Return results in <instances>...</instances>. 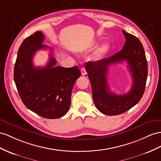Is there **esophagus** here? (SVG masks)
<instances>
[{
  "instance_id": "esophagus-1",
  "label": "esophagus",
  "mask_w": 161,
  "mask_h": 161,
  "mask_svg": "<svg viewBox=\"0 0 161 161\" xmlns=\"http://www.w3.org/2000/svg\"><path fill=\"white\" fill-rule=\"evenodd\" d=\"M81 75H85L86 73V69L84 68V67H82L81 69Z\"/></svg>"
}]
</instances>
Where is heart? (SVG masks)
Here are the masks:
<instances>
[{"instance_id": "1", "label": "heart", "mask_w": 161, "mask_h": 161, "mask_svg": "<svg viewBox=\"0 0 161 161\" xmlns=\"http://www.w3.org/2000/svg\"><path fill=\"white\" fill-rule=\"evenodd\" d=\"M107 48H108V45L105 44V45H103V46H102L101 50H102V51H105V50H106Z\"/></svg>"}]
</instances>
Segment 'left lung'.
Listing matches in <instances>:
<instances>
[{"instance_id": "obj_1", "label": "left lung", "mask_w": 161, "mask_h": 161, "mask_svg": "<svg viewBox=\"0 0 161 161\" xmlns=\"http://www.w3.org/2000/svg\"><path fill=\"white\" fill-rule=\"evenodd\" d=\"M122 32L126 42L122 50L108 58L86 64L94 104L99 112L108 116L123 114L137 104L143 97L146 84L147 63L143 45L135 36L125 31ZM125 60L133 77V85L127 94L118 96L110 92L106 75L111 65Z\"/></svg>"}]
</instances>
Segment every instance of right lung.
<instances>
[{"instance_id":"obj_1","label":"right lung","mask_w":161,"mask_h":161,"mask_svg":"<svg viewBox=\"0 0 161 161\" xmlns=\"http://www.w3.org/2000/svg\"><path fill=\"white\" fill-rule=\"evenodd\" d=\"M43 41L44 35L40 31L24 40L18 52L14 77L19 95L28 109L45 118L56 119L67 113L73 86L81 72L77 66L55 67L52 48L47 65L34 67L35 53L48 48L42 44Z\"/></svg>"}]
</instances>
